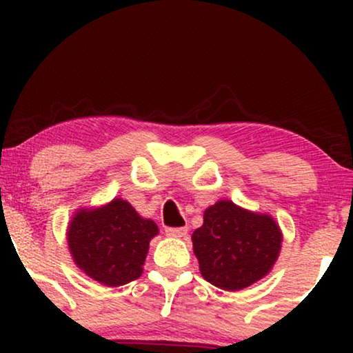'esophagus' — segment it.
Here are the masks:
<instances>
[{
	"mask_svg": "<svg viewBox=\"0 0 353 353\" xmlns=\"http://www.w3.org/2000/svg\"><path fill=\"white\" fill-rule=\"evenodd\" d=\"M188 234V228H168L165 236L169 237H184Z\"/></svg>",
	"mask_w": 353,
	"mask_h": 353,
	"instance_id": "obj_1",
	"label": "esophagus"
}]
</instances>
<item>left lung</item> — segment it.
<instances>
[{
    "instance_id": "left-lung-1",
    "label": "left lung",
    "mask_w": 353,
    "mask_h": 353,
    "mask_svg": "<svg viewBox=\"0 0 353 353\" xmlns=\"http://www.w3.org/2000/svg\"><path fill=\"white\" fill-rule=\"evenodd\" d=\"M194 254L205 281L219 289H245L270 272L282 247V232L269 214L217 201L192 234Z\"/></svg>"
}]
</instances>
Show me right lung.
<instances>
[{
	"mask_svg": "<svg viewBox=\"0 0 353 353\" xmlns=\"http://www.w3.org/2000/svg\"><path fill=\"white\" fill-rule=\"evenodd\" d=\"M156 222L141 217L128 201L112 199L96 209H79L68 228L74 264L106 287H119L143 274Z\"/></svg>",
	"mask_w": 353,
	"mask_h": 353,
	"instance_id": "right-lung-1",
	"label": "right lung"
}]
</instances>
